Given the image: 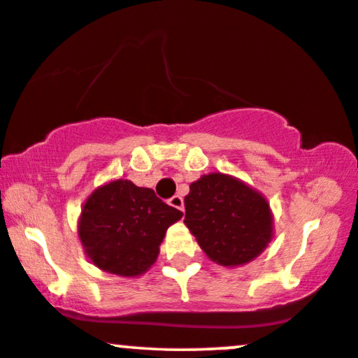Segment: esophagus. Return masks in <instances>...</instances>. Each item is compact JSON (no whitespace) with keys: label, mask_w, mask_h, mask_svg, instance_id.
<instances>
[{"label":"esophagus","mask_w":358,"mask_h":358,"mask_svg":"<svg viewBox=\"0 0 358 358\" xmlns=\"http://www.w3.org/2000/svg\"><path fill=\"white\" fill-rule=\"evenodd\" d=\"M169 205L171 207L180 210V212H184V199L180 197V195H174V197L169 200Z\"/></svg>","instance_id":"34e87169"}]
</instances>
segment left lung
Segmentation results:
<instances>
[{
    "label": "left lung",
    "mask_w": 358,
    "mask_h": 358,
    "mask_svg": "<svg viewBox=\"0 0 358 358\" xmlns=\"http://www.w3.org/2000/svg\"><path fill=\"white\" fill-rule=\"evenodd\" d=\"M185 227L210 261L223 267L251 262L273 238V215L267 199L244 180L210 173L189 185Z\"/></svg>",
    "instance_id": "1"
}]
</instances>
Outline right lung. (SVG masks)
Returning <instances> with one entry per match:
<instances>
[{"mask_svg": "<svg viewBox=\"0 0 358 358\" xmlns=\"http://www.w3.org/2000/svg\"><path fill=\"white\" fill-rule=\"evenodd\" d=\"M180 218L182 212L156 197L153 189L114 179L92 190L83 203L78 238L97 268L138 277L156 262L166 231Z\"/></svg>", "mask_w": 358, "mask_h": 358, "instance_id": "add662e5", "label": "right lung"}]
</instances>
